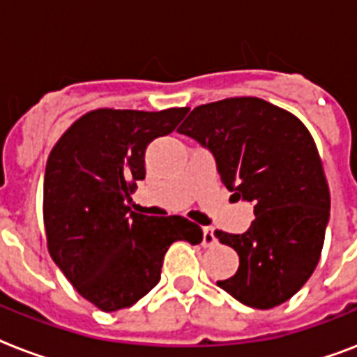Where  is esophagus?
I'll use <instances>...</instances> for the list:
<instances>
[{"mask_svg": "<svg viewBox=\"0 0 357 357\" xmlns=\"http://www.w3.org/2000/svg\"><path fill=\"white\" fill-rule=\"evenodd\" d=\"M202 244L209 248V246H215L217 244V238H215V229L213 228H204V238H202Z\"/></svg>", "mask_w": 357, "mask_h": 357, "instance_id": "obj_1", "label": "esophagus"}]
</instances>
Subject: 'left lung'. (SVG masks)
I'll list each match as a JSON object with an SVG mask.
<instances>
[{"label":"left lung","mask_w":357,"mask_h":357,"mask_svg":"<svg viewBox=\"0 0 357 357\" xmlns=\"http://www.w3.org/2000/svg\"><path fill=\"white\" fill-rule=\"evenodd\" d=\"M178 131L213 151L231 196L254 202L248 231H215L238 254V271L218 287L255 310L287 302L315 271L330 218L326 174L307 128L248 96L192 109Z\"/></svg>","instance_id":"left-lung-1"}]
</instances>
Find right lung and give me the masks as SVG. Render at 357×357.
<instances>
[{
	"mask_svg": "<svg viewBox=\"0 0 357 357\" xmlns=\"http://www.w3.org/2000/svg\"><path fill=\"white\" fill-rule=\"evenodd\" d=\"M189 113L96 109L75 120L50 151L44 174L47 252L74 289L102 311L133 305L161 280L170 244H200L183 217L131 211L151 140L172 133Z\"/></svg>",
	"mask_w": 357,
	"mask_h": 357,
	"instance_id": "obj_1",
	"label": "right lung"
}]
</instances>
